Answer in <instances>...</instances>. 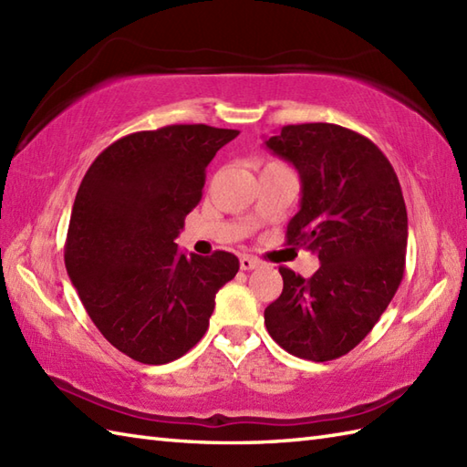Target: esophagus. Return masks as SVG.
I'll use <instances>...</instances> for the list:
<instances>
[{
    "mask_svg": "<svg viewBox=\"0 0 467 467\" xmlns=\"http://www.w3.org/2000/svg\"><path fill=\"white\" fill-rule=\"evenodd\" d=\"M259 266H261V261L254 259V256H249V254L241 256V269L243 271H253V269H259Z\"/></svg>",
    "mask_w": 467,
    "mask_h": 467,
    "instance_id": "esophagus-1",
    "label": "esophagus"
}]
</instances>
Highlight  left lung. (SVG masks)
Here are the masks:
<instances>
[{
  "label": "left lung",
  "mask_w": 467,
  "mask_h": 467,
  "mask_svg": "<svg viewBox=\"0 0 467 467\" xmlns=\"http://www.w3.org/2000/svg\"><path fill=\"white\" fill-rule=\"evenodd\" d=\"M265 146L301 178L286 244L321 263L311 279L281 266L266 331L291 355L331 361L365 339L401 285L408 211L398 174L369 138L337 124L283 126Z\"/></svg>",
  "instance_id": "8db88e82"
}]
</instances>
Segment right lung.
<instances>
[{
    "mask_svg": "<svg viewBox=\"0 0 467 467\" xmlns=\"http://www.w3.org/2000/svg\"><path fill=\"white\" fill-rule=\"evenodd\" d=\"M236 136L206 124L128 134L78 188L66 271L98 331L134 361L162 365L191 351L218 289L239 273L233 253L184 254L174 243L201 202L206 166Z\"/></svg>",
    "mask_w": 467,
    "mask_h": 467,
    "instance_id": "obj_1",
    "label": "right lung"
}]
</instances>
